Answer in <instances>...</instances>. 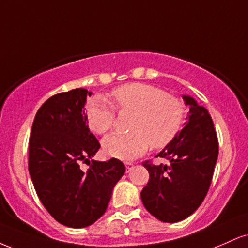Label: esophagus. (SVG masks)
Wrapping results in <instances>:
<instances>
[{
    "mask_svg": "<svg viewBox=\"0 0 248 248\" xmlns=\"http://www.w3.org/2000/svg\"><path fill=\"white\" fill-rule=\"evenodd\" d=\"M124 166H126V171L127 172H129L130 170H132L134 168V164L132 163V162H126V163H124Z\"/></svg>",
    "mask_w": 248,
    "mask_h": 248,
    "instance_id": "obj_1",
    "label": "esophagus"
}]
</instances>
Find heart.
I'll return each instance as SVG.
<instances>
[{
  "label": "heart",
  "instance_id": "heart-1",
  "mask_svg": "<svg viewBox=\"0 0 248 248\" xmlns=\"http://www.w3.org/2000/svg\"><path fill=\"white\" fill-rule=\"evenodd\" d=\"M116 106L134 116L129 134H112L102 141L104 152L119 160H133L143 155L149 144L161 149L177 136L184 124L186 106L178 98L147 84H127L112 92ZM115 112L112 105L95 96L86 106V121L92 132L107 133L113 127Z\"/></svg>",
  "mask_w": 248,
  "mask_h": 248
}]
</instances>
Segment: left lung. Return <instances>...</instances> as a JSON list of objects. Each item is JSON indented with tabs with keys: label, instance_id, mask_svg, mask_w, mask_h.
I'll return each instance as SVG.
<instances>
[{
	"label": "left lung",
	"instance_id": "8db88e82",
	"mask_svg": "<svg viewBox=\"0 0 248 248\" xmlns=\"http://www.w3.org/2000/svg\"><path fill=\"white\" fill-rule=\"evenodd\" d=\"M182 98L189 108L184 128L156 155L168 158L169 166L144 163L149 181L141 191L142 203L164 223H177L198 209L218 158V139L209 112L192 96Z\"/></svg>",
	"mask_w": 248,
	"mask_h": 248
}]
</instances>
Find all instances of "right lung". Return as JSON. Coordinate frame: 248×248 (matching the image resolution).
<instances>
[{
	"label": "right lung",
	"mask_w": 248,
	"mask_h": 248,
	"mask_svg": "<svg viewBox=\"0 0 248 248\" xmlns=\"http://www.w3.org/2000/svg\"><path fill=\"white\" fill-rule=\"evenodd\" d=\"M85 88H75L47 99L36 113L29 141V172L47 212L58 223L81 229L95 223L106 211L112 191L124 176L121 161L92 160L100 148L86 121Z\"/></svg>",
	"instance_id": "1"
}]
</instances>
